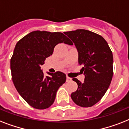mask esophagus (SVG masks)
Masks as SVG:
<instances>
[{"instance_id":"esophagus-1","label":"esophagus","mask_w":129,"mask_h":129,"mask_svg":"<svg viewBox=\"0 0 129 129\" xmlns=\"http://www.w3.org/2000/svg\"><path fill=\"white\" fill-rule=\"evenodd\" d=\"M71 81H72V78L67 76H66V82H71Z\"/></svg>"}]
</instances>
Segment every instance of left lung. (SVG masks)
<instances>
[{
	"instance_id": "obj_1",
	"label": "left lung",
	"mask_w": 129,
	"mask_h": 129,
	"mask_svg": "<svg viewBox=\"0 0 129 129\" xmlns=\"http://www.w3.org/2000/svg\"><path fill=\"white\" fill-rule=\"evenodd\" d=\"M64 33L74 43L78 51V63L82 66L84 82L73 78L78 89L71 98L82 107H90L99 102L110 86L113 76V55L106 40L100 35L77 29Z\"/></svg>"
}]
</instances>
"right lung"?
I'll return each mask as SVG.
<instances>
[{
    "mask_svg": "<svg viewBox=\"0 0 129 129\" xmlns=\"http://www.w3.org/2000/svg\"><path fill=\"white\" fill-rule=\"evenodd\" d=\"M73 45L60 32L35 31L19 40L11 59L12 80L17 92L33 108L43 110L54 102L56 92L66 80L61 72L47 73L45 76L41 66L53 54L55 45Z\"/></svg>",
    "mask_w": 129,
    "mask_h": 129,
    "instance_id": "add662e5",
    "label": "right lung"
}]
</instances>
